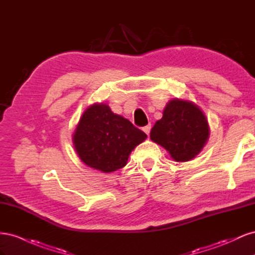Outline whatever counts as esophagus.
Returning <instances> with one entry per match:
<instances>
[{
    "label": "esophagus",
    "instance_id": "1",
    "mask_svg": "<svg viewBox=\"0 0 255 255\" xmlns=\"http://www.w3.org/2000/svg\"><path fill=\"white\" fill-rule=\"evenodd\" d=\"M142 129H143V132H144L146 135H149V134H150V130H151V125L145 126Z\"/></svg>",
    "mask_w": 255,
    "mask_h": 255
}]
</instances>
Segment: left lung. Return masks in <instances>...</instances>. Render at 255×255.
<instances>
[{
    "mask_svg": "<svg viewBox=\"0 0 255 255\" xmlns=\"http://www.w3.org/2000/svg\"><path fill=\"white\" fill-rule=\"evenodd\" d=\"M210 132L203 111L194 102L175 98L167 103L163 117L151 129L150 138L166 149L173 160L184 163L202 151Z\"/></svg>",
    "mask_w": 255,
    "mask_h": 255,
    "instance_id": "8db88e82",
    "label": "left lung"
}]
</instances>
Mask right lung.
Here are the masks:
<instances>
[{
	"mask_svg": "<svg viewBox=\"0 0 255 255\" xmlns=\"http://www.w3.org/2000/svg\"><path fill=\"white\" fill-rule=\"evenodd\" d=\"M146 135L106 103L88 106L75 128L72 142L83 163L104 173L125 167L130 152Z\"/></svg>",
	"mask_w": 255,
	"mask_h": 255,
	"instance_id": "right-lung-1",
	"label": "right lung"
}]
</instances>
